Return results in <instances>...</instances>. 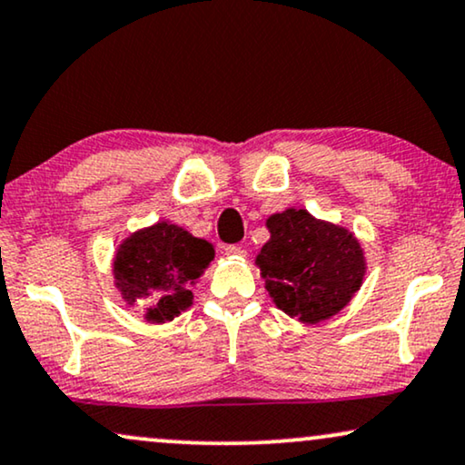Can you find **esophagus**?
Wrapping results in <instances>:
<instances>
[{"label":"esophagus","instance_id":"34e87169","mask_svg":"<svg viewBox=\"0 0 465 465\" xmlns=\"http://www.w3.org/2000/svg\"><path fill=\"white\" fill-rule=\"evenodd\" d=\"M225 255H229V257H244L246 251L242 249V246H238V244H229V246H225Z\"/></svg>","mask_w":465,"mask_h":465}]
</instances>
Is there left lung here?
I'll list each match as a JSON object with an SVG mask.
<instances>
[{
    "mask_svg": "<svg viewBox=\"0 0 465 465\" xmlns=\"http://www.w3.org/2000/svg\"><path fill=\"white\" fill-rule=\"evenodd\" d=\"M265 225L270 240L257 255L274 304L302 323H319L349 304L361 287L366 259L349 229L287 208Z\"/></svg>",
    "mask_w": 465,
    "mask_h": 465,
    "instance_id": "1",
    "label": "left lung"
}]
</instances>
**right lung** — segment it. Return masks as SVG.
Wrapping results in <instances>:
<instances>
[{"mask_svg":"<svg viewBox=\"0 0 465 465\" xmlns=\"http://www.w3.org/2000/svg\"><path fill=\"white\" fill-rule=\"evenodd\" d=\"M213 259V244L161 221L132 233L119 246L114 284L129 306H148L146 321L165 323L191 306V287Z\"/></svg>","mask_w":465,"mask_h":465,"instance_id":"obj_1","label":"right lung"}]
</instances>
